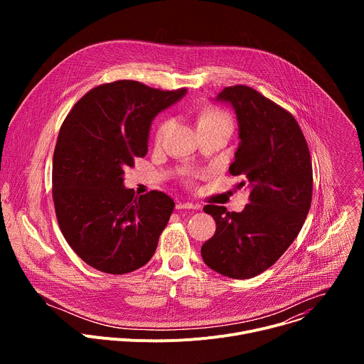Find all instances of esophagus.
<instances>
[{
    "mask_svg": "<svg viewBox=\"0 0 364 364\" xmlns=\"http://www.w3.org/2000/svg\"><path fill=\"white\" fill-rule=\"evenodd\" d=\"M177 209L178 210H181V209H198V204H194V203H190V201H178Z\"/></svg>",
    "mask_w": 364,
    "mask_h": 364,
    "instance_id": "1",
    "label": "esophagus"
}]
</instances>
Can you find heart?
Segmentation results:
<instances>
[{
  "mask_svg": "<svg viewBox=\"0 0 364 364\" xmlns=\"http://www.w3.org/2000/svg\"><path fill=\"white\" fill-rule=\"evenodd\" d=\"M216 124H229L230 125V119L226 114H223L219 109H213L209 108L201 112L200 118H198V127H209V125H216ZM168 122H163L157 131V139H161L164 132L167 131Z\"/></svg>",
  "mask_w": 364,
  "mask_h": 364,
  "instance_id": "1",
  "label": "heart"
}]
</instances>
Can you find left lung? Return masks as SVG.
<instances>
[{"instance_id": "left-lung-1", "label": "left lung", "mask_w": 364, "mask_h": 364, "mask_svg": "<svg viewBox=\"0 0 364 364\" xmlns=\"http://www.w3.org/2000/svg\"><path fill=\"white\" fill-rule=\"evenodd\" d=\"M233 108L239 145L229 167L242 176L249 203L239 213L209 204L216 233L201 246L204 264L235 279H247L272 267L298 236L313 197V164L295 118L275 102L243 85L216 97Z\"/></svg>"}]
</instances>
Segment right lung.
Masks as SVG:
<instances>
[{"mask_svg": "<svg viewBox=\"0 0 364 364\" xmlns=\"http://www.w3.org/2000/svg\"><path fill=\"white\" fill-rule=\"evenodd\" d=\"M186 89L117 80L89 90L66 117L53 154V200L69 246L92 268L122 275L152 257L176 203L163 191L135 197L124 170L145 157L154 118Z\"/></svg>", "mask_w": 364, "mask_h": 364, "instance_id": "obj_1", "label": "right lung"}]
</instances>
